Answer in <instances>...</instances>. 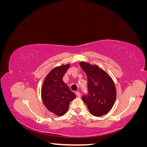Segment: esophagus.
<instances>
[{
	"mask_svg": "<svg viewBox=\"0 0 147 147\" xmlns=\"http://www.w3.org/2000/svg\"><path fill=\"white\" fill-rule=\"evenodd\" d=\"M75 94H76V96H77L78 97H80L81 96V94H80V92H78V91H77L76 92H75Z\"/></svg>",
	"mask_w": 147,
	"mask_h": 147,
	"instance_id": "esophagus-1",
	"label": "esophagus"
}]
</instances>
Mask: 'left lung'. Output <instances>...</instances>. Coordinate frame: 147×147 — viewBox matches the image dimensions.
Returning a JSON list of instances; mask_svg holds the SVG:
<instances>
[{
    "instance_id": "obj_1",
    "label": "left lung",
    "mask_w": 147,
    "mask_h": 147,
    "mask_svg": "<svg viewBox=\"0 0 147 147\" xmlns=\"http://www.w3.org/2000/svg\"><path fill=\"white\" fill-rule=\"evenodd\" d=\"M88 77V94L82 99L91 115L101 117L112 108L117 96L116 88L109 75L98 66L80 62Z\"/></svg>"
}]
</instances>
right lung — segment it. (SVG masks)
Masks as SVG:
<instances>
[{
    "mask_svg": "<svg viewBox=\"0 0 147 147\" xmlns=\"http://www.w3.org/2000/svg\"><path fill=\"white\" fill-rule=\"evenodd\" d=\"M70 64L62 65L51 70L46 77L42 88V97L47 109L57 116L64 115L75 94L63 82V77Z\"/></svg>",
    "mask_w": 147,
    "mask_h": 147,
    "instance_id": "right-lung-1",
    "label": "right lung"
}]
</instances>
